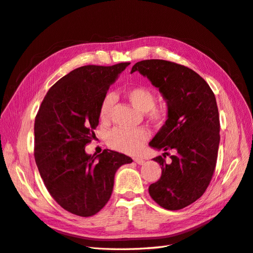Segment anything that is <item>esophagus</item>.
I'll return each mask as SVG.
<instances>
[{"instance_id": "34e87169", "label": "esophagus", "mask_w": 253, "mask_h": 253, "mask_svg": "<svg viewBox=\"0 0 253 253\" xmlns=\"http://www.w3.org/2000/svg\"><path fill=\"white\" fill-rule=\"evenodd\" d=\"M134 162L136 163V164H138V165H143L145 162H144V159H142V158H140V157H134Z\"/></svg>"}]
</instances>
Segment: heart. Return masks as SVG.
<instances>
[{"mask_svg":"<svg viewBox=\"0 0 253 253\" xmlns=\"http://www.w3.org/2000/svg\"><path fill=\"white\" fill-rule=\"evenodd\" d=\"M126 97L136 109L144 112L147 117L153 122H163L169 115V105L167 102H155V93L147 86H135L128 88ZM116 102V96L113 93L106 94L99 108V118L102 122H109L112 117V111ZM151 137L148 128L139 127L128 129L124 127H116L112 129L106 135V143L112 149L135 154Z\"/></svg>","mask_w":253,"mask_h":253,"instance_id":"1","label":"heart"}]
</instances>
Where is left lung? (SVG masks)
<instances>
[{
  "mask_svg": "<svg viewBox=\"0 0 253 253\" xmlns=\"http://www.w3.org/2000/svg\"><path fill=\"white\" fill-rule=\"evenodd\" d=\"M134 72L158 87L169 105L166 124L150 145L175 152L170 164L167 152L154 158L163 172L149 193L165 209H182L205 193L215 170L220 127L215 96L197 73L171 61L143 60L132 67Z\"/></svg>",
  "mask_w": 253,
  "mask_h": 253,
  "instance_id": "1",
  "label": "left lung"
}]
</instances>
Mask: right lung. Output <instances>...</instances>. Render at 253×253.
<instances>
[{
	"label": "right lung",
	"instance_id": "1",
	"mask_svg": "<svg viewBox=\"0 0 253 253\" xmlns=\"http://www.w3.org/2000/svg\"><path fill=\"white\" fill-rule=\"evenodd\" d=\"M129 62L84 65L57 81L35 120V159L45 187L63 209L87 217L100 211L113 192L118 168L133 160L103 150L88 155L99 108L110 86Z\"/></svg>",
	"mask_w": 253,
	"mask_h": 253
}]
</instances>
